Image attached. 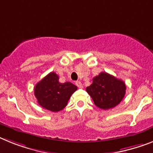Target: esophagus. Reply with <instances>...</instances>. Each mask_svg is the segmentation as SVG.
Wrapping results in <instances>:
<instances>
[{
  "label": "esophagus",
  "mask_w": 153,
  "mask_h": 153,
  "mask_svg": "<svg viewBox=\"0 0 153 153\" xmlns=\"http://www.w3.org/2000/svg\"><path fill=\"white\" fill-rule=\"evenodd\" d=\"M75 85H76L77 86H78V88H83V85H82V83L81 82H75Z\"/></svg>",
  "instance_id": "34e87169"
}]
</instances>
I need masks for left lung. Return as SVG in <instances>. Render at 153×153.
I'll return each mask as SVG.
<instances>
[{
  "label": "left lung",
  "mask_w": 153,
  "mask_h": 153,
  "mask_svg": "<svg viewBox=\"0 0 153 153\" xmlns=\"http://www.w3.org/2000/svg\"><path fill=\"white\" fill-rule=\"evenodd\" d=\"M125 90L126 85L122 80L106 72L94 77L92 84L86 88L95 105L102 110H109L119 104L124 99Z\"/></svg>",
  "instance_id": "obj_1"
}]
</instances>
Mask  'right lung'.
<instances>
[{
  "mask_svg": "<svg viewBox=\"0 0 153 153\" xmlns=\"http://www.w3.org/2000/svg\"><path fill=\"white\" fill-rule=\"evenodd\" d=\"M76 90V85L69 82H59L58 75L51 72L36 85L34 94L43 108L58 112L67 106L71 96Z\"/></svg>",
  "mask_w": 153,
  "mask_h": 153,
  "instance_id": "1",
  "label": "right lung"
}]
</instances>
